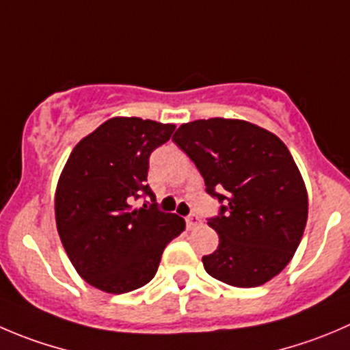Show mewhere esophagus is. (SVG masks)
<instances>
[{
	"label": "esophagus",
	"mask_w": 350,
	"mask_h": 350,
	"mask_svg": "<svg viewBox=\"0 0 350 350\" xmlns=\"http://www.w3.org/2000/svg\"><path fill=\"white\" fill-rule=\"evenodd\" d=\"M185 221H187L189 230H194L196 227H199V225H201V216H199L198 213H191V215L185 218Z\"/></svg>",
	"instance_id": "1"
}]
</instances>
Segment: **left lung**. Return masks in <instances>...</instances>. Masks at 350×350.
<instances>
[{"label": "left lung", "mask_w": 350, "mask_h": 350, "mask_svg": "<svg viewBox=\"0 0 350 350\" xmlns=\"http://www.w3.org/2000/svg\"><path fill=\"white\" fill-rule=\"evenodd\" d=\"M173 142L194 161L219 211L206 271L234 287H258L288 265L308 221V192L287 146L244 120L184 123Z\"/></svg>", "instance_id": "1"}]
</instances>
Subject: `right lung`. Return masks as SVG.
Instances as JSON below:
<instances>
[{
	"label": "right lung",
	"instance_id": "obj_1",
	"mask_svg": "<svg viewBox=\"0 0 350 350\" xmlns=\"http://www.w3.org/2000/svg\"><path fill=\"white\" fill-rule=\"evenodd\" d=\"M175 125L111 118L82 139L56 189L59 239L82 278L109 294L135 291L154 278L170 241L184 232L178 215L159 211L148 185L149 156L170 141Z\"/></svg>",
	"mask_w": 350,
	"mask_h": 350
}]
</instances>
